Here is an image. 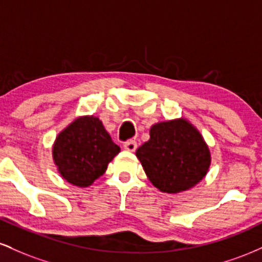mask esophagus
Here are the masks:
<instances>
[{"label":"esophagus","instance_id":"esophagus-1","mask_svg":"<svg viewBox=\"0 0 262 262\" xmlns=\"http://www.w3.org/2000/svg\"><path fill=\"white\" fill-rule=\"evenodd\" d=\"M137 141L135 140H128L127 143H124V149L128 151H135L137 150Z\"/></svg>","mask_w":262,"mask_h":262}]
</instances>
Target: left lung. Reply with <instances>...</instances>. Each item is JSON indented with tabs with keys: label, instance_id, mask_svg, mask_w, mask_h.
Returning a JSON list of instances; mask_svg holds the SVG:
<instances>
[{
	"label": "left lung",
	"instance_id": "obj_1",
	"mask_svg": "<svg viewBox=\"0 0 262 262\" xmlns=\"http://www.w3.org/2000/svg\"><path fill=\"white\" fill-rule=\"evenodd\" d=\"M150 182L164 193H179L207 175L210 151L203 137L187 119L156 123L150 139L135 152Z\"/></svg>",
	"mask_w": 262,
	"mask_h": 262
}]
</instances>
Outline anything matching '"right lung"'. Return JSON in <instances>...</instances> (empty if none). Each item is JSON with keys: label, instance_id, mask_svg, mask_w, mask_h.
Here are the masks:
<instances>
[{"label": "right lung", "instance_id": "obj_1", "mask_svg": "<svg viewBox=\"0 0 262 262\" xmlns=\"http://www.w3.org/2000/svg\"><path fill=\"white\" fill-rule=\"evenodd\" d=\"M121 151L97 117H77L61 130L53 145V160L64 180L77 187H89L106 172L108 164Z\"/></svg>", "mask_w": 262, "mask_h": 262}]
</instances>
